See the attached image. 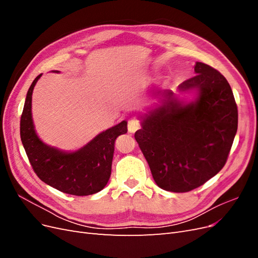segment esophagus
<instances>
[{
	"label": "esophagus",
	"mask_w": 258,
	"mask_h": 258,
	"mask_svg": "<svg viewBox=\"0 0 258 258\" xmlns=\"http://www.w3.org/2000/svg\"><path fill=\"white\" fill-rule=\"evenodd\" d=\"M140 128H141V122H140V120L134 118L128 121V130L129 132H131V134H134V132H136Z\"/></svg>",
	"instance_id": "34e87169"
}]
</instances>
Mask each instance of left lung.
Here are the masks:
<instances>
[{"label": "left lung", "instance_id": "left-lung-1", "mask_svg": "<svg viewBox=\"0 0 258 258\" xmlns=\"http://www.w3.org/2000/svg\"><path fill=\"white\" fill-rule=\"evenodd\" d=\"M195 72L178 89H198L196 102L183 105L165 91L167 102L148 112L135 135L154 181L168 191H190L220 172L237 134L238 108L227 80L202 62Z\"/></svg>", "mask_w": 258, "mask_h": 258}]
</instances>
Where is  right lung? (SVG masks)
<instances>
[{"label":"right lung","instance_id":"add662e5","mask_svg":"<svg viewBox=\"0 0 258 258\" xmlns=\"http://www.w3.org/2000/svg\"><path fill=\"white\" fill-rule=\"evenodd\" d=\"M41 76L30 86L20 118V138L31 166L44 183L62 192L74 196L96 194L110 179L115 140L127 134V122L107 129L75 153L45 145L35 134L31 114L33 88Z\"/></svg>","mask_w":258,"mask_h":258}]
</instances>
